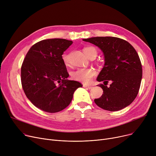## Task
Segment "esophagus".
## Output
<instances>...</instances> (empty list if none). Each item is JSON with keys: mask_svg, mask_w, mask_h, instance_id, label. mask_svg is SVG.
<instances>
[{"mask_svg": "<svg viewBox=\"0 0 156 156\" xmlns=\"http://www.w3.org/2000/svg\"><path fill=\"white\" fill-rule=\"evenodd\" d=\"M83 87L85 88L86 89H89V90H90V89H92V88H93V87H91V86H87V85H83Z\"/></svg>", "mask_w": 156, "mask_h": 156, "instance_id": "obj_1", "label": "esophagus"}]
</instances>
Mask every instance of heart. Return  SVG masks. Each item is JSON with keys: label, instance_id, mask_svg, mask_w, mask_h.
<instances>
[{"label": "heart", "instance_id": "obj_1", "mask_svg": "<svg viewBox=\"0 0 156 156\" xmlns=\"http://www.w3.org/2000/svg\"><path fill=\"white\" fill-rule=\"evenodd\" d=\"M83 52L87 57L91 54H95L97 55V53L96 48L92 46L85 47L83 48ZM62 60L65 64H68L69 63V54H64L62 55ZM95 75L96 72L93 69L81 68L73 72L72 76L75 80L84 84H88L91 82Z\"/></svg>", "mask_w": 156, "mask_h": 156}]
</instances>
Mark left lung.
<instances>
[{
  "instance_id": "1",
  "label": "left lung",
  "mask_w": 156,
  "mask_h": 156,
  "mask_svg": "<svg viewBox=\"0 0 156 156\" xmlns=\"http://www.w3.org/2000/svg\"><path fill=\"white\" fill-rule=\"evenodd\" d=\"M99 47L105 64L97 80L102 95L94 100L101 108L117 111L132 103L138 95L142 77V64L134 47L127 41L117 37H97L83 39ZM109 82L110 86L107 85Z\"/></svg>"
}]
</instances>
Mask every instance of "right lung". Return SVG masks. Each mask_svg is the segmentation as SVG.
I'll return each instance as SVG.
<instances>
[{"label":"right lung","instance_id":"obj_1","mask_svg":"<svg viewBox=\"0 0 156 156\" xmlns=\"http://www.w3.org/2000/svg\"><path fill=\"white\" fill-rule=\"evenodd\" d=\"M73 44L62 38L36 43L27 52L21 68L24 94L35 106L45 112H59L69 105L80 82L67 80L69 74L62 60L64 52Z\"/></svg>","mask_w":156,"mask_h":156}]
</instances>
